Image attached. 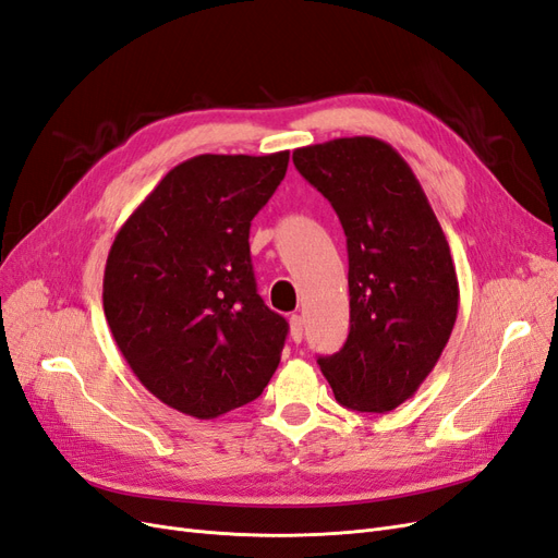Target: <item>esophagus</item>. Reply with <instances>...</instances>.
<instances>
[{
	"mask_svg": "<svg viewBox=\"0 0 558 558\" xmlns=\"http://www.w3.org/2000/svg\"><path fill=\"white\" fill-rule=\"evenodd\" d=\"M289 324H291V340L300 344L302 337H305V320H302V316L293 314V316L289 318Z\"/></svg>",
	"mask_w": 558,
	"mask_h": 558,
	"instance_id": "esophagus-1",
	"label": "esophagus"
}]
</instances>
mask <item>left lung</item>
I'll return each instance as SVG.
<instances>
[{
  "label": "left lung",
  "instance_id": "left-lung-1",
  "mask_svg": "<svg viewBox=\"0 0 558 558\" xmlns=\"http://www.w3.org/2000/svg\"><path fill=\"white\" fill-rule=\"evenodd\" d=\"M293 162L340 216L349 251V337L318 367L344 408L391 412L424 384L453 330L449 242L391 144L342 137L295 148Z\"/></svg>",
  "mask_w": 558,
  "mask_h": 558
}]
</instances>
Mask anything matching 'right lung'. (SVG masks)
<instances>
[{
	"label": "right lung",
	"instance_id": "1",
	"mask_svg": "<svg viewBox=\"0 0 558 558\" xmlns=\"http://www.w3.org/2000/svg\"><path fill=\"white\" fill-rule=\"evenodd\" d=\"M289 150L195 156L167 172L118 230L105 316L137 379L170 408L216 418L256 400L289 324L253 277L248 228L286 177Z\"/></svg>",
	"mask_w": 558,
	"mask_h": 558
}]
</instances>
